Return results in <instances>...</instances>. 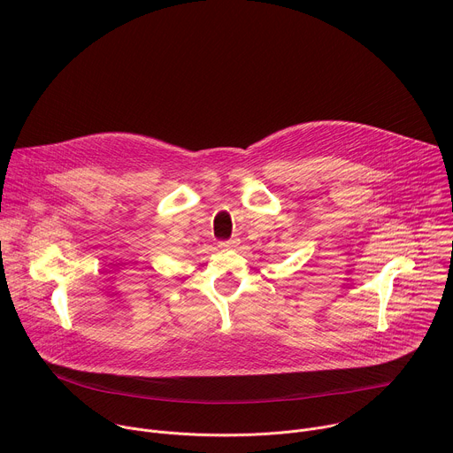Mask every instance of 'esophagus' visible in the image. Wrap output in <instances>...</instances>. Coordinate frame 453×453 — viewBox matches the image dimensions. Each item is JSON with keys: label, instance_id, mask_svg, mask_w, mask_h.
<instances>
[{"label": "esophagus", "instance_id": "34e87169", "mask_svg": "<svg viewBox=\"0 0 453 453\" xmlns=\"http://www.w3.org/2000/svg\"><path fill=\"white\" fill-rule=\"evenodd\" d=\"M238 245V238H231V240H224L219 243V248L222 250H231V248H236Z\"/></svg>", "mask_w": 453, "mask_h": 453}]
</instances>
